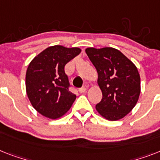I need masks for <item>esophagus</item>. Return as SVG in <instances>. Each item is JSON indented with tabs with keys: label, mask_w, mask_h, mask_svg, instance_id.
<instances>
[{
	"label": "esophagus",
	"mask_w": 160,
	"mask_h": 160,
	"mask_svg": "<svg viewBox=\"0 0 160 160\" xmlns=\"http://www.w3.org/2000/svg\"><path fill=\"white\" fill-rule=\"evenodd\" d=\"M86 90H87V88H85V87H83V88H81L79 89V92H80V93H84V92H86Z\"/></svg>",
	"instance_id": "1"
}]
</instances>
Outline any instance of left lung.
<instances>
[{
    "instance_id": "left-lung-1",
    "label": "left lung",
    "mask_w": 160,
    "mask_h": 160,
    "mask_svg": "<svg viewBox=\"0 0 160 160\" xmlns=\"http://www.w3.org/2000/svg\"><path fill=\"white\" fill-rule=\"evenodd\" d=\"M85 52L98 72V84L102 92L97 111L110 121L123 119L133 109L140 96L138 68L120 51L111 47H89Z\"/></svg>"
}]
</instances>
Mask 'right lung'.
<instances>
[{
    "mask_svg": "<svg viewBox=\"0 0 160 160\" xmlns=\"http://www.w3.org/2000/svg\"><path fill=\"white\" fill-rule=\"evenodd\" d=\"M81 52L78 47H48L31 61L26 72V92L31 104L46 118L62 117L72 107L76 95L68 91L64 72L68 62Z\"/></svg>",
    "mask_w": 160,
    "mask_h": 160,
    "instance_id": "add662e5",
    "label": "right lung"
}]
</instances>
